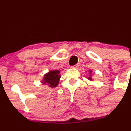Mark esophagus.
Listing matches in <instances>:
<instances>
[{"mask_svg":"<svg viewBox=\"0 0 131 131\" xmlns=\"http://www.w3.org/2000/svg\"><path fill=\"white\" fill-rule=\"evenodd\" d=\"M79 66H80V64H79V63H78V64H77L76 65L74 66H73V67H73V68H75V69H77V68H78V67H79Z\"/></svg>","mask_w":131,"mask_h":131,"instance_id":"obj_1","label":"esophagus"}]
</instances>
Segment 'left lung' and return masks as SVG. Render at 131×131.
Masks as SVG:
<instances>
[{
  "label": "left lung",
  "mask_w": 131,
  "mask_h": 131,
  "mask_svg": "<svg viewBox=\"0 0 131 131\" xmlns=\"http://www.w3.org/2000/svg\"><path fill=\"white\" fill-rule=\"evenodd\" d=\"M89 76L87 77H88V79H89V81H93V79H92V77H91V76H92V74H92V71H91V70H89Z\"/></svg>",
  "instance_id": "1"
}]
</instances>
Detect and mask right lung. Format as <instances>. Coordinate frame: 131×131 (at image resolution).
<instances>
[{"label":"right lung","instance_id":"1","mask_svg":"<svg viewBox=\"0 0 131 131\" xmlns=\"http://www.w3.org/2000/svg\"><path fill=\"white\" fill-rule=\"evenodd\" d=\"M60 72L59 70H52L49 71L44 74L41 82L47 85L50 88H56L59 83V80L61 77Z\"/></svg>","mask_w":131,"mask_h":131}]
</instances>
